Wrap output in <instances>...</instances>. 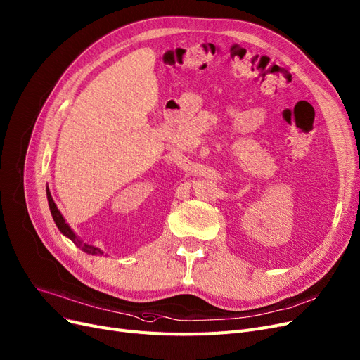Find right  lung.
<instances>
[{"instance_id": "obj_1", "label": "right lung", "mask_w": 360, "mask_h": 360, "mask_svg": "<svg viewBox=\"0 0 360 360\" xmlns=\"http://www.w3.org/2000/svg\"><path fill=\"white\" fill-rule=\"evenodd\" d=\"M47 199H49V207H50V212H51V215H53V220H54L57 229L60 230V233H62L63 236L69 238V239H70L72 242H74L77 247H79L84 252L93 254V255L103 254V251L100 250V248H96V247H93V245H89V243H82V240L78 239V236L74 233V230H72V229L69 227V224L65 221V219H63V215L60 214V211L57 210V207H56V204H54V200H53V198H51L49 186H47Z\"/></svg>"}]
</instances>
